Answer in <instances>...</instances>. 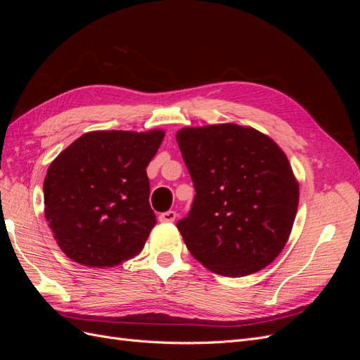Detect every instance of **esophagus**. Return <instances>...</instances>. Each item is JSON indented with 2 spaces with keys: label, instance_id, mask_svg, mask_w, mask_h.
I'll use <instances>...</instances> for the list:
<instances>
[{
  "label": "esophagus",
  "instance_id": "esophagus-1",
  "mask_svg": "<svg viewBox=\"0 0 360 360\" xmlns=\"http://www.w3.org/2000/svg\"><path fill=\"white\" fill-rule=\"evenodd\" d=\"M176 212L174 210H168V212H165V213H162L160 216H159V221L160 222H172L174 219H176Z\"/></svg>",
  "mask_w": 360,
  "mask_h": 360
}]
</instances>
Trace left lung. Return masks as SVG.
<instances>
[{
    "instance_id": "8db88e82",
    "label": "left lung",
    "mask_w": 360,
    "mask_h": 360,
    "mask_svg": "<svg viewBox=\"0 0 360 360\" xmlns=\"http://www.w3.org/2000/svg\"><path fill=\"white\" fill-rule=\"evenodd\" d=\"M177 143L197 192L177 222L192 257L231 278L269 266L284 249L299 205L284 151L234 123L180 129Z\"/></svg>"
}]
</instances>
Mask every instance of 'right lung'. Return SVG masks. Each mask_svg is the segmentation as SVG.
<instances>
[{
    "mask_svg": "<svg viewBox=\"0 0 360 360\" xmlns=\"http://www.w3.org/2000/svg\"><path fill=\"white\" fill-rule=\"evenodd\" d=\"M165 132L97 130L53 159L43 183L45 217L61 250L89 267H112L143 250L151 228L147 167Z\"/></svg>",
    "mask_w": 360,
    "mask_h": 360,
    "instance_id": "add662e5",
    "label": "right lung"
}]
</instances>
